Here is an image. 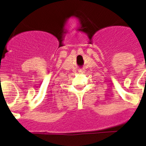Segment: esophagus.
Returning <instances> with one entry per match:
<instances>
[{"label":"esophagus","instance_id":"1","mask_svg":"<svg viewBox=\"0 0 146 146\" xmlns=\"http://www.w3.org/2000/svg\"><path fill=\"white\" fill-rule=\"evenodd\" d=\"M84 70H85L84 69H80V70H78V72H79L80 73H82L84 72Z\"/></svg>","mask_w":146,"mask_h":146}]
</instances>
